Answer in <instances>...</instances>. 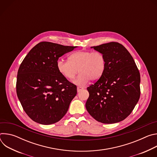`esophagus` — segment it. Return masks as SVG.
<instances>
[{"label":"esophagus","instance_id":"obj_1","mask_svg":"<svg viewBox=\"0 0 157 157\" xmlns=\"http://www.w3.org/2000/svg\"><path fill=\"white\" fill-rule=\"evenodd\" d=\"M83 89H84V88H83L82 87H79H79H77V91L79 93V92H80L81 91H82Z\"/></svg>","mask_w":157,"mask_h":157}]
</instances>
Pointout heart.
<instances>
[{
    "instance_id": "heart-1",
    "label": "heart",
    "mask_w": 157,
    "mask_h": 157,
    "mask_svg": "<svg viewBox=\"0 0 157 157\" xmlns=\"http://www.w3.org/2000/svg\"><path fill=\"white\" fill-rule=\"evenodd\" d=\"M56 67L60 75L68 80H72L79 70L80 73L73 82L82 86L90 79L97 81L101 78L105 70L106 60L100 52L78 51L72 53L68 61L59 59Z\"/></svg>"
}]
</instances>
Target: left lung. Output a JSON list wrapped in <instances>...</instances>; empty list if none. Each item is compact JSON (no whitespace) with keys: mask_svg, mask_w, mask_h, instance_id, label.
Wrapping results in <instances>:
<instances>
[{"mask_svg":"<svg viewBox=\"0 0 157 157\" xmlns=\"http://www.w3.org/2000/svg\"><path fill=\"white\" fill-rule=\"evenodd\" d=\"M91 48L103 53L106 67L101 78L87 88L89 96L86 109L101 123L121 122L131 114L140 98L139 71L130 53L119 43Z\"/></svg>","mask_w":157,"mask_h":157,"instance_id":"1","label":"left lung"}]
</instances>
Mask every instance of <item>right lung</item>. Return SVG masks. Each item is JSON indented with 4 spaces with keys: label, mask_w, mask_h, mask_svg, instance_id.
Returning <instances> with one entry per match:
<instances>
[{
    "label": "right lung",
    "mask_w": 157,
    "mask_h": 157,
    "mask_svg": "<svg viewBox=\"0 0 157 157\" xmlns=\"http://www.w3.org/2000/svg\"><path fill=\"white\" fill-rule=\"evenodd\" d=\"M75 48L42 41L21 62L17 73V94L33 121L52 124L66 114L77 94V87L60 75L56 63L59 57Z\"/></svg>",
    "instance_id": "add662e5"
}]
</instances>
